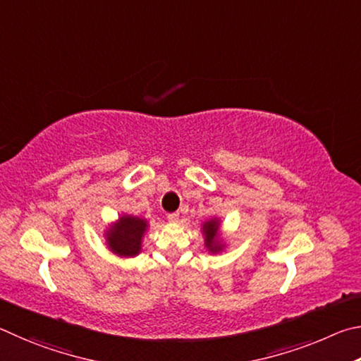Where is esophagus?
<instances>
[{"label":"esophagus","instance_id":"1","mask_svg":"<svg viewBox=\"0 0 361 361\" xmlns=\"http://www.w3.org/2000/svg\"><path fill=\"white\" fill-rule=\"evenodd\" d=\"M168 220L171 224H176L177 220H179V214L177 212H173V214H168Z\"/></svg>","mask_w":361,"mask_h":361}]
</instances>
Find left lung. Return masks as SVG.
Here are the masks:
<instances>
[{
  "mask_svg": "<svg viewBox=\"0 0 361 361\" xmlns=\"http://www.w3.org/2000/svg\"><path fill=\"white\" fill-rule=\"evenodd\" d=\"M217 231H219V220H209L203 225V233L206 236V247L211 252H219L222 245L217 241Z\"/></svg>",
  "mask_w": 361,
  "mask_h": 361,
  "instance_id": "8db88e82",
  "label": "left lung"
}]
</instances>
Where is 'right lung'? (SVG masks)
<instances>
[{
    "instance_id": "obj_1",
    "label": "right lung",
    "mask_w": 361,
    "mask_h": 361,
    "mask_svg": "<svg viewBox=\"0 0 361 361\" xmlns=\"http://www.w3.org/2000/svg\"><path fill=\"white\" fill-rule=\"evenodd\" d=\"M145 228H147V222L144 219L122 216L117 225L107 231V244L114 254H118L120 257H135L141 250Z\"/></svg>"
}]
</instances>
